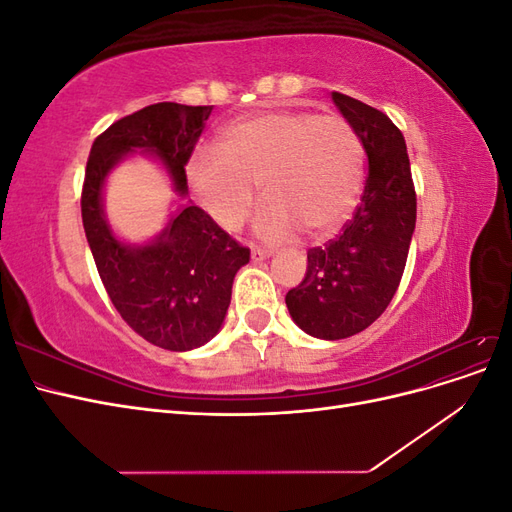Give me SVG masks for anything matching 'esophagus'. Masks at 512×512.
<instances>
[{"label": "esophagus", "mask_w": 512, "mask_h": 512, "mask_svg": "<svg viewBox=\"0 0 512 512\" xmlns=\"http://www.w3.org/2000/svg\"><path fill=\"white\" fill-rule=\"evenodd\" d=\"M271 256L269 250H262V247H252V260L260 262V260H267Z\"/></svg>", "instance_id": "obj_1"}]
</instances>
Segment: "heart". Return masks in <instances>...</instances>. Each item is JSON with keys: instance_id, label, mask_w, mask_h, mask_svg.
<instances>
[{"instance_id": "1", "label": "heart", "mask_w": 512, "mask_h": 512, "mask_svg": "<svg viewBox=\"0 0 512 512\" xmlns=\"http://www.w3.org/2000/svg\"><path fill=\"white\" fill-rule=\"evenodd\" d=\"M185 173L198 205L228 232L250 218L260 183L269 200L256 222L262 239L284 241L299 228L322 239L359 205L365 149L339 115L269 111L230 123L220 151L198 147Z\"/></svg>"}]
</instances>
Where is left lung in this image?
Masks as SVG:
<instances>
[{"label":"left lung","mask_w":512,"mask_h":512,"mask_svg":"<svg viewBox=\"0 0 512 512\" xmlns=\"http://www.w3.org/2000/svg\"><path fill=\"white\" fill-rule=\"evenodd\" d=\"M359 132L369 173L361 205L342 232L307 252L303 282L288 290L292 320L307 335L344 339L378 320L395 297L416 224V192L404 134L378 108L337 94Z\"/></svg>","instance_id":"8db88e82"}]
</instances>
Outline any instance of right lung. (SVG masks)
Returning a JSON list of instances; mask_svg holds the SVG:
<instances>
[{"instance_id": "right-lung-1", "label": "right lung", "mask_w": 512, "mask_h": 512, "mask_svg": "<svg viewBox=\"0 0 512 512\" xmlns=\"http://www.w3.org/2000/svg\"><path fill=\"white\" fill-rule=\"evenodd\" d=\"M213 106L158 102L115 121L91 147L81 213L100 280L121 318L164 350L185 352L218 335L232 280L250 262V250L203 209L181 205L160 235L145 245L119 241L104 215V181L141 149L162 162L179 196H188V164Z\"/></svg>"}]
</instances>
